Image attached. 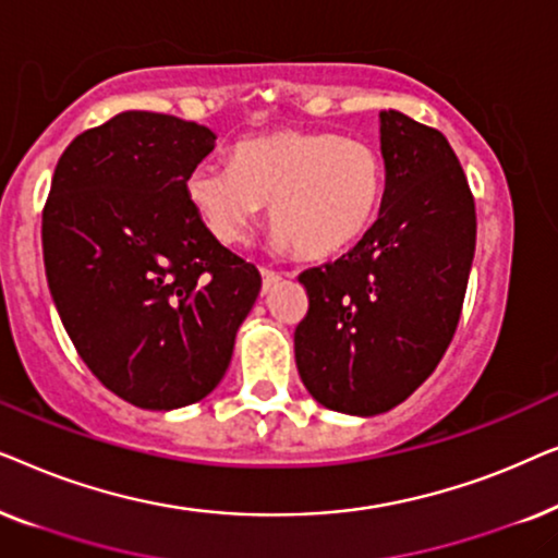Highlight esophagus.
Listing matches in <instances>:
<instances>
[{"label": "esophagus", "instance_id": "obj_1", "mask_svg": "<svg viewBox=\"0 0 558 558\" xmlns=\"http://www.w3.org/2000/svg\"><path fill=\"white\" fill-rule=\"evenodd\" d=\"M279 279L281 277L274 269H262V294H269L279 284Z\"/></svg>", "mask_w": 558, "mask_h": 558}]
</instances>
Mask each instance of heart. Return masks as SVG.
Listing matches in <instances>:
<instances>
[{
  "instance_id": "1",
  "label": "heart",
  "mask_w": 558,
  "mask_h": 558,
  "mask_svg": "<svg viewBox=\"0 0 558 558\" xmlns=\"http://www.w3.org/2000/svg\"><path fill=\"white\" fill-rule=\"evenodd\" d=\"M190 208L213 239L241 243L271 205V231L296 256L325 262L357 246L386 195L384 157L335 132H281L241 142L233 165L205 159L185 178Z\"/></svg>"
}]
</instances>
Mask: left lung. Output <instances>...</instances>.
I'll return each instance as SVG.
<instances>
[{
    "label": "left lung",
    "instance_id": "8db88e82",
    "mask_svg": "<svg viewBox=\"0 0 558 558\" xmlns=\"http://www.w3.org/2000/svg\"><path fill=\"white\" fill-rule=\"evenodd\" d=\"M384 208L338 262L300 274L307 317L294 330L296 371L325 409L376 416L407 401L460 323L475 201L445 134L386 109Z\"/></svg>",
    "mask_w": 558,
    "mask_h": 558
}]
</instances>
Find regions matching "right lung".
I'll list each match as a JSON object with an SVG mask.
<instances>
[{"mask_svg": "<svg viewBox=\"0 0 558 558\" xmlns=\"http://www.w3.org/2000/svg\"><path fill=\"white\" fill-rule=\"evenodd\" d=\"M216 134L170 113L121 111L68 144L43 210L48 287L101 384L170 411L226 376L262 274L213 239L185 178Z\"/></svg>", "mask_w": 558, "mask_h": 558, "instance_id": "right-lung-1", "label": "right lung"}]
</instances>
